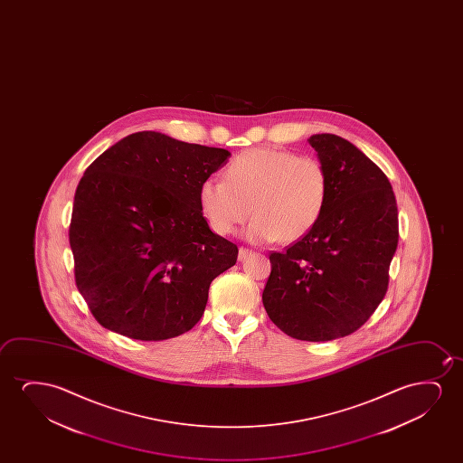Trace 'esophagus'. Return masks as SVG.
<instances>
[{"label": "esophagus", "instance_id": "34e87169", "mask_svg": "<svg viewBox=\"0 0 463 463\" xmlns=\"http://www.w3.org/2000/svg\"><path fill=\"white\" fill-rule=\"evenodd\" d=\"M251 254V251L248 250V248L241 247V250H239V260H247L248 256Z\"/></svg>", "mask_w": 463, "mask_h": 463}]
</instances>
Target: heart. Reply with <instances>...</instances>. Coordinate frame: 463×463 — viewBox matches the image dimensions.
<instances>
[{
    "instance_id": "heart-1",
    "label": "heart",
    "mask_w": 463,
    "mask_h": 463,
    "mask_svg": "<svg viewBox=\"0 0 463 463\" xmlns=\"http://www.w3.org/2000/svg\"><path fill=\"white\" fill-rule=\"evenodd\" d=\"M329 172L321 159L277 148H254L237 155L224 180L209 177L199 188V203L210 229L229 235L247 220L248 239L285 243L308 234L329 197Z\"/></svg>"
}]
</instances>
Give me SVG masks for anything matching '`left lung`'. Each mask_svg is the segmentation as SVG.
Here are the masks:
<instances>
[{
  "instance_id": "8db88e82",
  "label": "left lung",
  "mask_w": 463,
  "mask_h": 463,
  "mask_svg": "<svg viewBox=\"0 0 463 463\" xmlns=\"http://www.w3.org/2000/svg\"><path fill=\"white\" fill-rule=\"evenodd\" d=\"M308 142L329 172V197L308 234L269 256L262 304L286 335L329 342L367 323L386 296L399 213L384 172L357 146L335 134Z\"/></svg>"
}]
</instances>
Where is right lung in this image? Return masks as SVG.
<instances>
[{
    "mask_svg": "<svg viewBox=\"0 0 463 463\" xmlns=\"http://www.w3.org/2000/svg\"><path fill=\"white\" fill-rule=\"evenodd\" d=\"M229 156L142 131L89 165L77 184L70 243L77 289L102 327L159 342L203 317L210 283L239 254L210 231L199 203L201 184Z\"/></svg>",
    "mask_w": 463,
    "mask_h": 463,
    "instance_id": "1",
    "label": "right lung"
}]
</instances>
